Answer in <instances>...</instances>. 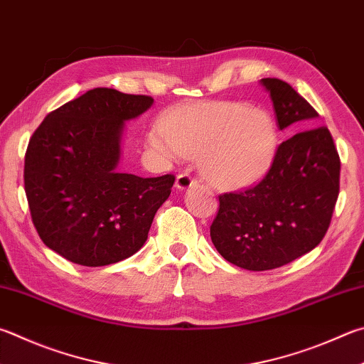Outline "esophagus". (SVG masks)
Listing matches in <instances>:
<instances>
[{"label": "esophagus", "instance_id": "obj_1", "mask_svg": "<svg viewBox=\"0 0 364 364\" xmlns=\"http://www.w3.org/2000/svg\"><path fill=\"white\" fill-rule=\"evenodd\" d=\"M197 181L189 173H180L176 176V188L180 191H186L193 188Z\"/></svg>", "mask_w": 364, "mask_h": 364}]
</instances>
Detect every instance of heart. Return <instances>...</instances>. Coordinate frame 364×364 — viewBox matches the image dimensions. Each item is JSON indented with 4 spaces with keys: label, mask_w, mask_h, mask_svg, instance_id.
I'll return each mask as SVG.
<instances>
[{
    "label": "heart",
    "mask_w": 364,
    "mask_h": 364,
    "mask_svg": "<svg viewBox=\"0 0 364 364\" xmlns=\"http://www.w3.org/2000/svg\"><path fill=\"white\" fill-rule=\"evenodd\" d=\"M149 146L165 161L199 156L203 178L218 188H245L266 173L279 148V132L266 111L239 102L175 108L153 125Z\"/></svg>",
    "instance_id": "heart-1"
}]
</instances>
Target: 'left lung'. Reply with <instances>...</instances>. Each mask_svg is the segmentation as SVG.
Returning <instances> with one entry per match:
<instances>
[{
  "instance_id": "8db88e82",
  "label": "left lung",
  "mask_w": 364,
  "mask_h": 364,
  "mask_svg": "<svg viewBox=\"0 0 364 364\" xmlns=\"http://www.w3.org/2000/svg\"><path fill=\"white\" fill-rule=\"evenodd\" d=\"M261 84L280 130H304L279 144L259 183L220 196L211 242L224 259L247 270L282 267L312 251L326 234L339 196L341 159L328 127H314L318 113L282 79L264 77Z\"/></svg>"
}]
</instances>
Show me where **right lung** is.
<instances>
[{
	"instance_id": "add662e5",
	"label": "right lung",
	"mask_w": 364,
	"mask_h": 364,
	"mask_svg": "<svg viewBox=\"0 0 364 364\" xmlns=\"http://www.w3.org/2000/svg\"><path fill=\"white\" fill-rule=\"evenodd\" d=\"M148 95L97 87L46 116L25 154V194L46 247L79 266H108L135 255L173 175L119 170L124 124L151 108Z\"/></svg>"
}]
</instances>
